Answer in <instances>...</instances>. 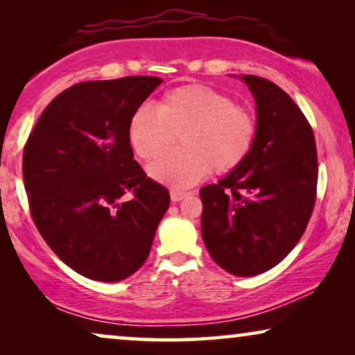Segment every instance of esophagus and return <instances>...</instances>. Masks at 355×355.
<instances>
[{
  "label": "esophagus",
  "mask_w": 355,
  "mask_h": 355,
  "mask_svg": "<svg viewBox=\"0 0 355 355\" xmlns=\"http://www.w3.org/2000/svg\"><path fill=\"white\" fill-rule=\"evenodd\" d=\"M189 196L187 192H182V191H171V200L176 203V202H181L182 198H186Z\"/></svg>",
  "instance_id": "obj_1"
}]
</instances>
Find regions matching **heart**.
<instances>
[{"label":"heart","mask_w":355,"mask_h":355,"mask_svg":"<svg viewBox=\"0 0 355 355\" xmlns=\"http://www.w3.org/2000/svg\"><path fill=\"white\" fill-rule=\"evenodd\" d=\"M259 123L250 108L203 84L181 85L158 100L157 110L139 106L128 123V140L150 174L173 187H189L210 171L230 174L241 168L255 147Z\"/></svg>","instance_id":"obj_1"}]
</instances>
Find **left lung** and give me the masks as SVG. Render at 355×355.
Returning a JSON list of instances; mask_svg holds the SVG:
<instances>
[{
  "instance_id": "obj_1",
  "label": "left lung",
  "mask_w": 355,
  "mask_h": 355,
  "mask_svg": "<svg viewBox=\"0 0 355 355\" xmlns=\"http://www.w3.org/2000/svg\"><path fill=\"white\" fill-rule=\"evenodd\" d=\"M257 103L255 147L241 168L200 189L202 236L227 273L254 276L278 265L305 232L317 200L312 125L283 89L242 76Z\"/></svg>"
}]
</instances>
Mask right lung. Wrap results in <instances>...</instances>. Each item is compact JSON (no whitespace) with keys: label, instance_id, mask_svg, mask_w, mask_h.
Returning a JSON list of instances; mask_svg holds the SVG:
<instances>
[{"label":"right lung","instance_id":"right-lung-1","mask_svg":"<svg viewBox=\"0 0 355 355\" xmlns=\"http://www.w3.org/2000/svg\"><path fill=\"white\" fill-rule=\"evenodd\" d=\"M162 84L148 76L80 82L46 106L24 145L32 220L51 250L85 278L114 283L147 260L168 189L128 140L130 114ZM133 196L128 202L122 196Z\"/></svg>","mask_w":355,"mask_h":355}]
</instances>
